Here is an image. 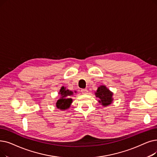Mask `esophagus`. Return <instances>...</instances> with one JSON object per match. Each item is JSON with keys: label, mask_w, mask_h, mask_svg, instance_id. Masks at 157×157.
<instances>
[{"label": "esophagus", "mask_w": 157, "mask_h": 157, "mask_svg": "<svg viewBox=\"0 0 157 157\" xmlns=\"http://www.w3.org/2000/svg\"><path fill=\"white\" fill-rule=\"evenodd\" d=\"M81 92H82V94H86L87 92H88V90L87 89H81Z\"/></svg>", "instance_id": "1"}]
</instances>
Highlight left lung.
Instances as JSON below:
<instances>
[{
  "instance_id": "1",
  "label": "left lung",
  "mask_w": 157,
  "mask_h": 157,
  "mask_svg": "<svg viewBox=\"0 0 157 157\" xmlns=\"http://www.w3.org/2000/svg\"><path fill=\"white\" fill-rule=\"evenodd\" d=\"M95 95L96 98H99V103L104 107L110 105L113 101V93L104 85L99 86L97 90L95 92Z\"/></svg>"
}]
</instances>
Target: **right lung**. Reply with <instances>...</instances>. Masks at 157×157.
<instances>
[{"label":"right lung","mask_w":157,"mask_h":157,"mask_svg":"<svg viewBox=\"0 0 157 157\" xmlns=\"http://www.w3.org/2000/svg\"><path fill=\"white\" fill-rule=\"evenodd\" d=\"M74 92L76 93V91H74ZM59 94L60 97L56 103V106L59 110H66L71 107L72 103V99L71 96L74 95V92L72 90L66 89V87L62 86L59 91Z\"/></svg>","instance_id":"obj_1"}]
</instances>
